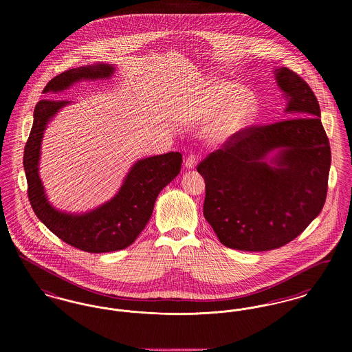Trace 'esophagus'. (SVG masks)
Masks as SVG:
<instances>
[{
  "label": "esophagus",
  "mask_w": 352,
  "mask_h": 352,
  "mask_svg": "<svg viewBox=\"0 0 352 352\" xmlns=\"http://www.w3.org/2000/svg\"><path fill=\"white\" fill-rule=\"evenodd\" d=\"M198 164V157L195 154H190L186 161H184V166L186 168H194Z\"/></svg>",
  "instance_id": "obj_1"
}]
</instances>
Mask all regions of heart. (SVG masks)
Instances as JSON below:
<instances>
[{
	"mask_svg": "<svg viewBox=\"0 0 352 352\" xmlns=\"http://www.w3.org/2000/svg\"><path fill=\"white\" fill-rule=\"evenodd\" d=\"M237 84L224 80H207L184 94L178 101L175 115L184 122H211L207 135L220 142L250 125L257 113V101L244 94Z\"/></svg>",
	"mask_w": 352,
	"mask_h": 352,
	"instance_id": "obj_1",
	"label": "heart"
}]
</instances>
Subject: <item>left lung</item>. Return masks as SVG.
<instances>
[{
	"label": "left lung",
	"instance_id": "obj_1",
	"mask_svg": "<svg viewBox=\"0 0 352 352\" xmlns=\"http://www.w3.org/2000/svg\"><path fill=\"white\" fill-rule=\"evenodd\" d=\"M274 75L294 118L237 132L197 168L206 182L204 218L223 245L239 251L287 244L318 217L327 195L331 151L318 100L292 69Z\"/></svg>",
	"mask_w": 352,
	"mask_h": 352
}]
</instances>
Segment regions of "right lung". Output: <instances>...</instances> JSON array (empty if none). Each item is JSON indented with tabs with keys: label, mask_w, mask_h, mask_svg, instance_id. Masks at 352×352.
<instances>
[{
	"label": "right lung",
	"mask_w": 352,
	"mask_h": 352,
	"mask_svg": "<svg viewBox=\"0 0 352 352\" xmlns=\"http://www.w3.org/2000/svg\"><path fill=\"white\" fill-rule=\"evenodd\" d=\"M113 72L115 67L105 63L71 68L51 79L43 94L62 92L80 80L108 79ZM68 104L69 101L43 99L35 105L33 128L23 154L29 201L38 219L69 245L89 253L124 250L133 244L145 228L161 190L179 174L182 154L170 151L137 161L118 194L92 211L84 214L59 211L46 197L39 177V158L47 124Z\"/></svg>",
	"instance_id": "1"
}]
</instances>
